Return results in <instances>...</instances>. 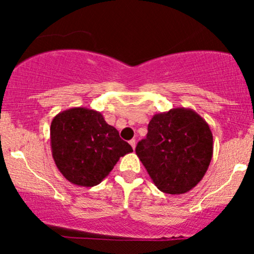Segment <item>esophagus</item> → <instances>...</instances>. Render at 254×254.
<instances>
[{
	"label": "esophagus",
	"instance_id": "esophagus-1",
	"mask_svg": "<svg viewBox=\"0 0 254 254\" xmlns=\"http://www.w3.org/2000/svg\"><path fill=\"white\" fill-rule=\"evenodd\" d=\"M129 143H130L131 147H132V149H135V148H136V141H135V139H131Z\"/></svg>",
	"mask_w": 254,
	"mask_h": 254
}]
</instances>
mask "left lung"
Masks as SVG:
<instances>
[{"label":"left lung","instance_id":"8db88e82","mask_svg":"<svg viewBox=\"0 0 254 254\" xmlns=\"http://www.w3.org/2000/svg\"><path fill=\"white\" fill-rule=\"evenodd\" d=\"M212 149L208 123L193 110L176 107L153 116L136 154L160 191L183 194L203 179Z\"/></svg>","mask_w":254,"mask_h":254}]
</instances>
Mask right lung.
<instances>
[{
	"instance_id": "obj_1",
	"label": "right lung",
	"mask_w": 254,
	"mask_h": 254,
	"mask_svg": "<svg viewBox=\"0 0 254 254\" xmlns=\"http://www.w3.org/2000/svg\"><path fill=\"white\" fill-rule=\"evenodd\" d=\"M50 143L58 171L68 182L84 188L100 184L118 160L132 151L100 112L86 107H71L55 116Z\"/></svg>"
}]
</instances>
